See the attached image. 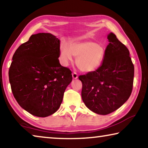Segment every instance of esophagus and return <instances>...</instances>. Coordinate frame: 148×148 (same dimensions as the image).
I'll return each mask as SVG.
<instances>
[{"mask_svg": "<svg viewBox=\"0 0 148 148\" xmlns=\"http://www.w3.org/2000/svg\"><path fill=\"white\" fill-rule=\"evenodd\" d=\"M72 77H73V79H76L78 77V76H77V74L76 73V72H73V73H72Z\"/></svg>", "mask_w": 148, "mask_h": 148, "instance_id": "esophagus-1", "label": "esophagus"}]
</instances>
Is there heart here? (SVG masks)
<instances>
[{
  "label": "heart",
  "mask_w": 148,
  "mask_h": 148,
  "mask_svg": "<svg viewBox=\"0 0 148 148\" xmlns=\"http://www.w3.org/2000/svg\"><path fill=\"white\" fill-rule=\"evenodd\" d=\"M104 44L92 40L71 42L68 45L62 44L60 49L61 64L68 66L76 57V64L83 72L89 73L98 70L102 64L106 56Z\"/></svg>",
  "instance_id": "b5f03b06"
}]
</instances>
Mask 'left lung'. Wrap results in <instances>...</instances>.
<instances>
[{"label":"left lung","mask_w":148,"mask_h":148,"mask_svg":"<svg viewBox=\"0 0 148 148\" xmlns=\"http://www.w3.org/2000/svg\"><path fill=\"white\" fill-rule=\"evenodd\" d=\"M106 56L96 71L79 76L82 98L94 113L107 115L121 107L131 94L134 69L129 49L110 32Z\"/></svg>","instance_id":"8db88e82"}]
</instances>
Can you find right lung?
I'll list each match as a JSON object with an SVG mask.
<instances>
[{
	"mask_svg": "<svg viewBox=\"0 0 148 148\" xmlns=\"http://www.w3.org/2000/svg\"><path fill=\"white\" fill-rule=\"evenodd\" d=\"M60 40L51 33L32 34L15 52L9 81L15 99L33 116L44 117L57 111L72 72L59 62Z\"/></svg>",
	"mask_w": 148,
	"mask_h": 148,
	"instance_id": "obj_1",
	"label": "right lung"
}]
</instances>
